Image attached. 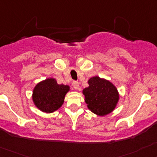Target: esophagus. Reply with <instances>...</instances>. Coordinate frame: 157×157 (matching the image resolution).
I'll use <instances>...</instances> for the list:
<instances>
[{
	"label": "esophagus",
	"mask_w": 157,
	"mask_h": 157,
	"mask_svg": "<svg viewBox=\"0 0 157 157\" xmlns=\"http://www.w3.org/2000/svg\"><path fill=\"white\" fill-rule=\"evenodd\" d=\"M72 86H73V88H74L75 90H77L78 89V86H79V83L78 82H76V81H74L72 82Z\"/></svg>",
	"instance_id": "esophagus-1"
}]
</instances>
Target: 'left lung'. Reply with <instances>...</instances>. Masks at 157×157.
<instances>
[{
  "instance_id": "obj_1",
  "label": "left lung",
  "mask_w": 157,
  "mask_h": 157,
  "mask_svg": "<svg viewBox=\"0 0 157 157\" xmlns=\"http://www.w3.org/2000/svg\"><path fill=\"white\" fill-rule=\"evenodd\" d=\"M89 86L82 90L87 107L95 114L103 117L111 113L118 103L120 95L110 81L94 76L88 80Z\"/></svg>"
}]
</instances>
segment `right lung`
Segmentation results:
<instances>
[{"mask_svg": "<svg viewBox=\"0 0 157 157\" xmlns=\"http://www.w3.org/2000/svg\"><path fill=\"white\" fill-rule=\"evenodd\" d=\"M69 91V86L57 84L55 78H48L36 85L32 99L39 110L47 113H53L61 108Z\"/></svg>", "mask_w": 157, "mask_h": 157, "instance_id": "1", "label": "right lung"}]
</instances>
